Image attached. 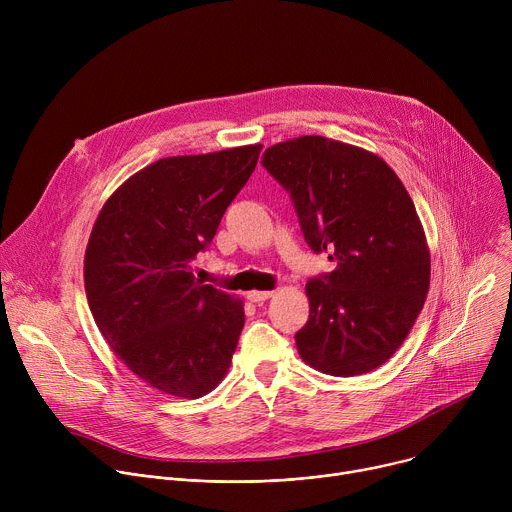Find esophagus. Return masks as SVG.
Returning a JSON list of instances; mask_svg holds the SVG:
<instances>
[{
    "mask_svg": "<svg viewBox=\"0 0 512 512\" xmlns=\"http://www.w3.org/2000/svg\"><path fill=\"white\" fill-rule=\"evenodd\" d=\"M271 296H273V291H257V289H253V291H249V294H247V300L253 302V304H263Z\"/></svg>",
    "mask_w": 512,
    "mask_h": 512,
    "instance_id": "obj_1",
    "label": "esophagus"
}]
</instances>
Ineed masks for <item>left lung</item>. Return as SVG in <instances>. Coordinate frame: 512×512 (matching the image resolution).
Segmentation results:
<instances>
[{
    "mask_svg": "<svg viewBox=\"0 0 512 512\" xmlns=\"http://www.w3.org/2000/svg\"><path fill=\"white\" fill-rule=\"evenodd\" d=\"M261 164L289 192L312 251L336 263L306 283L300 356L332 377L375 371L407 338L429 289L411 196L377 154L322 135L275 143Z\"/></svg>",
    "mask_w": 512,
    "mask_h": 512,
    "instance_id": "8db88e82",
    "label": "left lung"
}]
</instances>
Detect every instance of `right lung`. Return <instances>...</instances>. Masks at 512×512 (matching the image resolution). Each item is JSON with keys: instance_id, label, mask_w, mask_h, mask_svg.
I'll list each match as a JSON object with an SVG mask.
<instances>
[{"instance_id": "obj_1", "label": "right lung", "mask_w": 512, "mask_h": 512, "mask_svg": "<svg viewBox=\"0 0 512 512\" xmlns=\"http://www.w3.org/2000/svg\"><path fill=\"white\" fill-rule=\"evenodd\" d=\"M261 148L162 158L109 196L91 231L85 291L97 328L131 373L166 395L198 399L231 367L243 302L198 281L190 263Z\"/></svg>"}]
</instances>
